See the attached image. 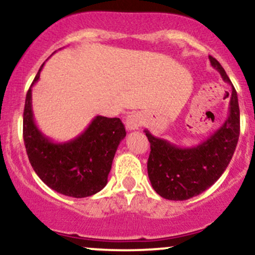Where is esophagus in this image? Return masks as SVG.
<instances>
[{
    "label": "esophagus",
    "instance_id": "1",
    "mask_svg": "<svg viewBox=\"0 0 255 255\" xmlns=\"http://www.w3.org/2000/svg\"><path fill=\"white\" fill-rule=\"evenodd\" d=\"M143 124V117H142L141 113H137V112H133V113H130L127 117V120H125V125H127V128L130 131H135Z\"/></svg>",
    "mask_w": 255,
    "mask_h": 255
}]
</instances>
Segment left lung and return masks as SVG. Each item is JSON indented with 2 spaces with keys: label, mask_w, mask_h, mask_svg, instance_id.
Listing matches in <instances>:
<instances>
[{
  "label": "left lung",
  "mask_w": 255,
  "mask_h": 255,
  "mask_svg": "<svg viewBox=\"0 0 255 255\" xmlns=\"http://www.w3.org/2000/svg\"><path fill=\"white\" fill-rule=\"evenodd\" d=\"M212 67L232 87L229 116L223 125L198 146L182 148L144 130L150 143L147 163L154 191L169 201H186L198 196L218 181L226 170L240 136V107L237 92L221 64L209 56Z\"/></svg>",
  "instance_id": "8db88e82"
}]
</instances>
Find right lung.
<instances>
[{
	"label": "right lung",
	"instance_id": "obj_1",
	"mask_svg": "<svg viewBox=\"0 0 255 255\" xmlns=\"http://www.w3.org/2000/svg\"><path fill=\"white\" fill-rule=\"evenodd\" d=\"M43 63L25 98L23 136L32 169L56 192L84 198L100 192L108 182L114 155L127 136L119 118L97 116L84 132L67 142H54L37 128L32 113V86L40 79Z\"/></svg>",
	"mask_w": 255,
	"mask_h": 255
}]
</instances>
